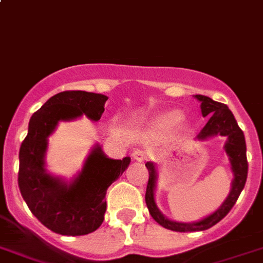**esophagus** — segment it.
<instances>
[{
  "label": "esophagus",
  "mask_w": 263,
  "mask_h": 263,
  "mask_svg": "<svg viewBox=\"0 0 263 263\" xmlns=\"http://www.w3.org/2000/svg\"><path fill=\"white\" fill-rule=\"evenodd\" d=\"M132 158L138 160V162H143L145 159V152L143 149H135V151L132 152Z\"/></svg>",
  "instance_id": "obj_1"
}]
</instances>
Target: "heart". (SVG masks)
Returning a JSON list of instances; mask_svg holds the SVG:
<instances>
[{"label":"heart","mask_w":263,"mask_h":263,"mask_svg":"<svg viewBox=\"0 0 263 263\" xmlns=\"http://www.w3.org/2000/svg\"><path fill=\"white\" fill-rule=\"evenodd\" d=\"M180 119H182V115H180V112H178V111L167 112V114H164L163 116H160V118H159L156 125H158L159 128H163V129H170V128L175 127V125L179 123Z\"/></svg>","instance_id":"heart-1"}]
</instances>
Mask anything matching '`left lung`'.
Wrapping results in <instances>:
<instances>
[{"label": "left lung", "instance_id": "left-lung-1", "mask_svg": "<svg viewBox=\"0 0 263 263\" xmlns=\"http://www.w3.org/2000/svg\"><path fill=\"white\" fill-rule=\"evenodd\" d=\"M195 98L202 103L200 109H202L203 116H209V121L206 125L202 128L199 132L198 139L204 140L211 136H227V142L224 144V151L230 159L231 170L234 173V180L231 184V191L226 198L222 206L218 210L210 214L209 217L203 218L202 220L193 222V223H182V222H174L170 220L159 211L155 203L154 193H155L156 183V170L155 164L151 162L145 163V167L148 168V183H147V190H145V203L148 207V211L151 217L158 222L160 226L168 229L173 231H179V233H189V231H203L217 224L219 220L223 219L227 214L230 213L233 206L237 202L238 196L240 195L242 190L245 187V183L248 179V158H246V142H245V135L242 129L238 127V123L234 118L233 112L229 109L226 104L214 101L213 99L203 96V95H195Z\"/></svg>", "mask_w": 263, "mask_h": 263}]
</instances>
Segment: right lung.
<instances>
[{
  "label": "right lung",
  "mask_w": 263,
  "mask_h": 263,
  "mask_svg": "<svg viewBox=\"0 0 263 263\" xmlns=\"http://www.w3.org/2000/svg\"><path fill=\"white\" fill-rule=\"evenodd\" d=\"M107 96L85 90H65L54 95L32 115L28 135L20 148L18 187L37 219L53 233L85 235L98 230L107 210V189L127 170L131 158L109 159L96 145L81 173L70 183L54 178L45 170L48 136L59 121L85 115L100 120Z\"/></svg>",
  "instance_id": "1"
}]
</instances>
